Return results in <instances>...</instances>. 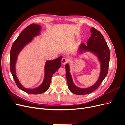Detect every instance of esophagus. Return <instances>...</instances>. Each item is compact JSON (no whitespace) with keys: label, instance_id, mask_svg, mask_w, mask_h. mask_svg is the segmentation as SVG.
<instances>
[{"label":"esophagus","instance_id":"34e87169","mask_svg":"<svg viewBox=\"0 0 125 125\" xmlns=\"http://www.w3.org/2000/svg\"><path fill=\"white\" fill-rule=\"evenodd\" d=\"M68 62V59L67 58H63L62 60V65H65Z\"/></svg>","mask_w":125,"mask_h":125}]
</instances>
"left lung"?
<instances>
[{"mask_svg":"<svg viewBox=\"0 0 125 125\" xmlns=\"http://www.w3.org/2000/svg\"><path fill=\"white\" fill-rule=\"evenodd\" d=\"M91 32V35L87 42V45L83 43H81L79 50L81 52L83 51H89L96 54L101 62V71L99 78L95 84L88 88L81 89L76 86L73 83L69 72V65L68 64H67L65 68L68 87L71 92L77 95H85L93 92L100 86L108 73L110 51L106 42L103 35L96 29L92 28Z\"/></svg>","mask_w":125,"mask_h":125,"instance_id":"left-lung-1","label":"left lung"}]
</instances>
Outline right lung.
I'll return each instance as SVG.
<instances>
[{
  "label": "right lung",
  "mask_w": 125,
  "mask_h": 125,
  "mask_svg": "<svg viewBox=\"0 0 125 125\" xmlns=\"http://www.w3.org/2000/svg\"><path fill=\"white\" fill-rule=\"evenodd\" d=\"M41 26L36 24H31L25 28L20 34L12 44L10 51V69L16 84L19 88L23 91L32 94H39L46 91L50 86L52 75L61 66L62 57L52 60H47L45 67V78L43 82L36 88L29 89L24 88L19 81L16 73V65L18 55L25 45L31 42L33 37L39 35Z\"/></svg>",
  "instance_id": "1"
}]
</instances>
